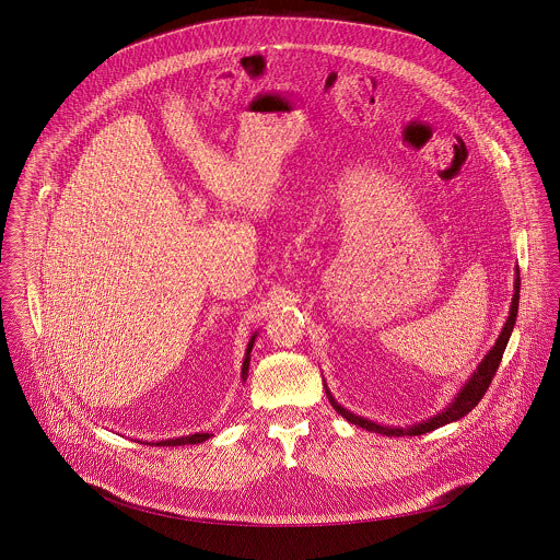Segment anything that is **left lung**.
I'll return each mask as SVG.
<instances>
[{
    "label": "left lung",
    "instance_id": "1",
    "mask_svg": "<svg viewBox=\"0 0 560 560\" xmlns=\"http://www.w3.org/2000/svg\"><path fill=\"white\" fill-rule=\"evenodd\" d=\"M513 288H515V292H513L509 317H506V322H504V326H502V332L498 335L494 348L488 352V357L479 363L477 372L468 377V382L462 386V390L457 393V397H455L442 412H438V415H434V417L428 419V421H421V423H417V425H410V428H386V425L373 423V421H368V419H363V417H359V415L346 410L343 406H339V404L332 399L330 390L326 388V395H328L332 408H335L346 421H350V423H354V425H359V428H363V430H368V432H375V434L382 435L428 434V432H434V430L446 425V423L459 421L464 415H468V412L483 399L486 390H488L490 384H492V377L497 375L498 365H500V361H502L504 348H506V343H509V337H511V332H513L515 317H517V305H520V270L515 272V285H513Z\"/></svg>",
    "mask_w": 560,
    "mask_h": 560
}]
</instances>
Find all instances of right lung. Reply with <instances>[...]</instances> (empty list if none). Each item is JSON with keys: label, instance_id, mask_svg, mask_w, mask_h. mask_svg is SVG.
<instances>
[{"label": "right lung", "instance_id": "1", "mask_svg": "<svg viewBox=\"0 0 560 560\" xmlns=\"http://www.w3.org/2000/svg\"><path fill=\"white\" fill-rule=\"evenodd\" d=\"M257 335L250 337L249 346H247V354H245V363H243V380H247V373H249V361L250 350H253V341H255ZM210 438V434H190L185 438H170V440H161V442H152V446H180V444H199V442H206ZM148 444V442H145Z\"/></svg>", "mask_w": 560, "mask_h": 560}]
</instances>
